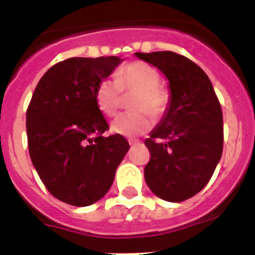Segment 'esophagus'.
<instances>
[{"label": "esophagus", "instance_id": "34e87169", "mask_svg": "<svg viewBox=\"0 0 255 255\" xmlns=\"http://www.w3.org/2000/svg\"><path fill=\"white\" fill-rule=\"evenodd\" d=\"M139 140H135V139H129V144L130 145H135V144H138Z\"/></svg>", "mask_w": 255, "mask_h": 255}]
</instances>
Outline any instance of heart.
<instances>
[{"mask_svg":"<svg viewBox=\"0 0 255 255\" xmlns=\"http://www.w3.org/2000/svg\"><path fill=\"white\" fill-rule=\"evenodd\" d=\"M159 73L150 65L135 61L117 70L115 80L105 79L96 91L97 106L106 116H114L120 107L121 92L135 93L131 110L115 119L111 130L124 136H136L150 129L152 119H159L170 106V93L159 85ZM148 113L150 114L147 115Z\"/></svg>","mask_w":255,"mask_h":255,"instance_id":"obj_1","label":"heart"}]
</instances>
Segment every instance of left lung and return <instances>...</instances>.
<instances>
[{
	"mask_svg": "<svg viewBox=\"0 0 255 255\" xmlns=\"http://www.w3.org/2000/svg\"><path fill=\"white\" fill-rule=\"evenodd\" d=\"M135 56L168 80L170 106L145 139L150 159L144 177L167 202L194 197L208 184L222 155L224 120L211 80L197 64L171 51Z\"/></svg>",
	"mask_w": 255,
	"mask_h": 255,
	"instance_id": "obj_1",
	"label": "left lung"
}]
</instances>
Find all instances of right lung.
Returning a JSON list of instances; mask_svg holds the SVG:
<instances>
[{
    "label": "right lung",
    "mask_w": 255,
    "mask_h": 255,
    "mask_svg": "<svg viewBox=\"0 0 255 255\" xmlns=\"http://www.w3.org/2000/svg\"><path fill=\"white\" fill-rule=\"evenodd\" d=\"M123 58L73 57L40 78L26 111L28 148L40 180L58 200L87 207L106 195L129 150L123 135L103 136L108 124L97 87Z\"/></svg>",
    "instance_id": "add662e5"
}]
</instances>
